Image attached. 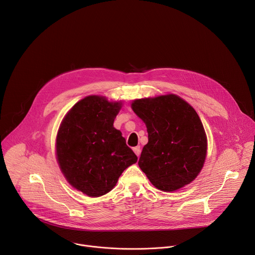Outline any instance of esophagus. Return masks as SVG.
Here are the masks:
<instances>
[{
    "mask_svg": "<svg viewBox=\"0 0 255 255\" xmlns=\"http://www.w3.org/2000/svg\"><path fill=\"white\" fill-rule=\"evenodd\" d=\"M133 151L135 152V154H136L138 157L140 156V153H141V148H140V146L134 147V148H133Z\"/></svg>",
    "mask_w": 255,
    "mask_h": 255,
    "instance_id": "obj_1",
    "label": "esophagus"
}]
</instances>
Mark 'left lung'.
<instances>
[{
	"instance_id": "1",
	"label": "left lung",
	"mask_w": 255,
	"mask_h": 255,
	"mask_svg": "<svg viewBox=\"0 0 255 255\" xmlns=\"http://www.w3.org/2000/svg\"><path fill=\"white\" fill-rule=\"evenodd\" d=\"M131 108L147 128L148 143L138 165L151 184L163 192L191 184L203 168L208 146L195 109L173 94L137 99Z\"/></svg>"
}]
</instances>
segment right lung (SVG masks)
I'll use <instances>...</instances> for the list:
<instances>
[{
	"instance_id": "obj_1",
	"label": "right lung",
	"mask_w": 255,
	"mask_h": 255,
	"mask_svg": "<svg viewBox=\"0 0 255 255\" xmlns=\"http://www.w3.org/2000/svg\"><path fill=\"white\" fill-rule=\"evenodd\" d=\"M122 102L89 96L66 113L56 136V159L68 184L97 198L116 186L122 172L137 161L114 120Z\"/></svg>"
}]
</instances>
